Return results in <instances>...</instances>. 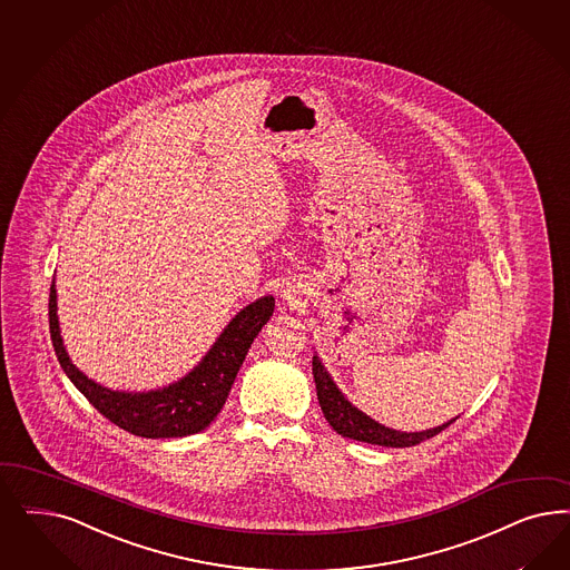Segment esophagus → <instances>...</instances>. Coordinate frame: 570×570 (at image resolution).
Listing matches in <instances>:
<instances>
[{"label":"esophagus","instance_id":"34e87169","mask_svg":"<svg viewBox=\"0 0 570 570\" xmlns=\"http://www.w3.org/2000/svg\"><path fill=\"white\" fill-rule=\"evenodd\" d=\"M283 297H285V299H292V294H289V289H285V292H283Z\"/></svg>","mask_w":570,"mask_h":570}]
</instances>
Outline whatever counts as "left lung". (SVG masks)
<instances>
[{
  "label": "left lung",
  "instance_id": "1",
  "mask_svg": "<svg viewBox=\"0 0 570 570\" xmlns=\"http://www.w3.org/2000/svg\"><path fill=\"white\" fill-rule=\"evenodd\" d=\"M313 375L314 384H316V399H318V404L323 409V415L330 422L331 428L337 434H342L344 439L380 444V446H413V444H420V442L436 436L444 428H449L451 423L458 420V417H453L449 422L441 423L436 428H430V430H422V432L392 430L384 423L375 422L373 417H368L367 413H363L358 406L350 403L348 399L344 396V392L333 382L330 371L325 368L316 352L313 356Z\"/></svg>",
  "mask_w": 570,
  "mask_h": 570
}]
</instances>
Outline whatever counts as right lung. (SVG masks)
<instances>
[{
	"instance_id": "1",
	"label": "right lung",
	"mask_w": 570,
	"mask_h": 570,
	"mask_svg": "<svg viewBox=\"0 0 570 570\" xmlns=\"http://www.w3.org/2000/svg\"><path fill=\"white\" fill-rule=\"evenodd\" d=\"M273 313L275 297H257L230 318L202 361L178 382L147 392H128L102 386L75 367L60 335L56 278L50 287V335L60 367L98 413L142 439H183L214 422L228 399L247 350Z\"/></svg>"
}]
</instances>
